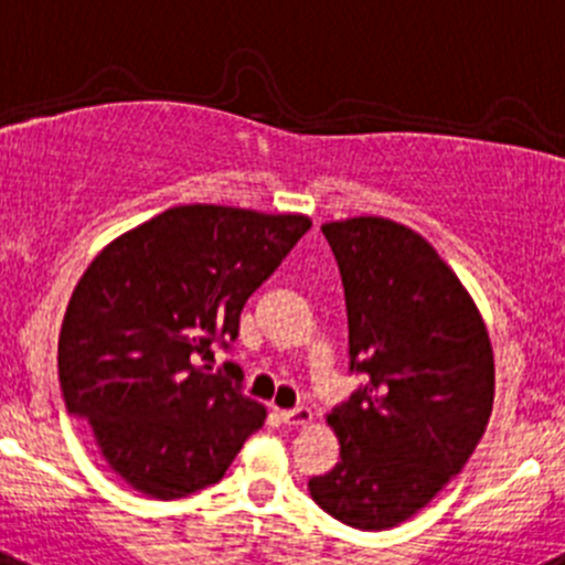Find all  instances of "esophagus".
Instances as JSON below:
<instances>
[{
	"label": "esophagus",
	"mask_w": 565,
	"mask_h": 565,
	"mask_svg": "<svg viewBox=\"0 0 565 565\" xmlns=\"http://www.w3.org/2000/svg\"><path fill=\"white\" fill-rule=\"evenodd\" d=\"M311 408H306V405H298V408H289V411H281V419L287 422V425H292V428H300V425H309L311 422Z\"/></svg>",
	"instance_id": "obj_1"
}]
</instances>
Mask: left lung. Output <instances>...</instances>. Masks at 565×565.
Instances as JSON below:
<instances>
[{
    "mask_svg": "<svg viewBox=\"0 0 565 565\" xmlns=\"http://www.w3.org/2000/svg\"><path fill=\"white\" fill-rule=\"evenodd\" d=\"M348 306L350 372L328 414L339 463L311 500L355 530H388L463 469L494 405V353L478 306L434 245L386 217L322 226Z\"/></svg>",
    "mask_w": 565,
    "mask_h": 565,
    "instance_id": "left-lung-1",
    "label": "left lung"
}]
</instances>
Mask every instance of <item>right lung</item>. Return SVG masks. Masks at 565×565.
I'll use <instances>...</instances> for the list:
<instances>
[{
	"label": "right lung",
	"instance_id": "right-lung-1",
	"mask_svg": "<svg viewBox=\"0 0 565 565\" xmlns=\"http://www.w3.org/2000/svg\"><path fill=\"white\" fill-rule=\"evenodd\" d=\"M309 228L306 215L173 206L90 262L60 331V388L131 489L157 500L206 489L265 425L243 370H212V348H232L245 300Z\"/></svg>",
	"mask_w": 565,
	"mask_h": 565
}]
</instances>
